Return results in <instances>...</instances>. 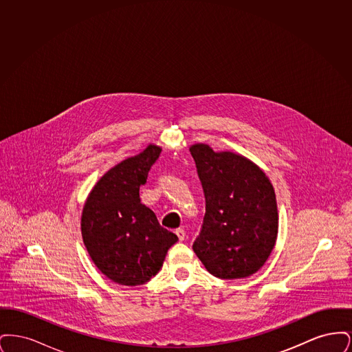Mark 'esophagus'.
<instances>
[{
  "instance_id": "34e87169",
  "label": "esophagus",
  "mask_w": 352,
  "mask_h": 352,
  "mask_svg": "<svg viewBox=\"0 0 352 352\" xmlns=\"http://www.w3.org/2000/svg\"><path fill=\"white\" fill-rule=\"evenodd\" d=\"M175 234L178 236L179 241H184V236H186V234H184V231L182 230V228H178V230H175Z\"/></svg>"
}]
</instances>
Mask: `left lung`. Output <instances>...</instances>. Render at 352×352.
<instances>
[{"instance_id":"1","label":"left lung","mask_w":352,"mask_h":352,"mask_svg":"<svg viewBox=\"0 0 352 352\" xmlns=\"http://www.w3.org/2000/svg\"><path fill=\"white\" fill-rule=\"evenodd\" d=\"M190 151L206 199L201 234L192 250L215 277H250L276 245L278 211L273 184L241 154L215 151L207 144H194Z\"/></svg>"}]
</instances>
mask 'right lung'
Masks as SVG:
<instances>
[{"instance_id":"1","label":"right lung","mask_w":352,"mask_h":352,"mask_svg":"<svg viewBox=\"0 0 352 352\" xmlns=\"http://www.w3.org/2000/svg\"><path fill=\"white\" fill-rule=\"evenodd\" d=\"M161 151L149 144L109 168L84 203V245L101 273L118 285L148 283L162 268L168 248L178 241L140 199V187Z\"/></svg>"}]
</instances>
